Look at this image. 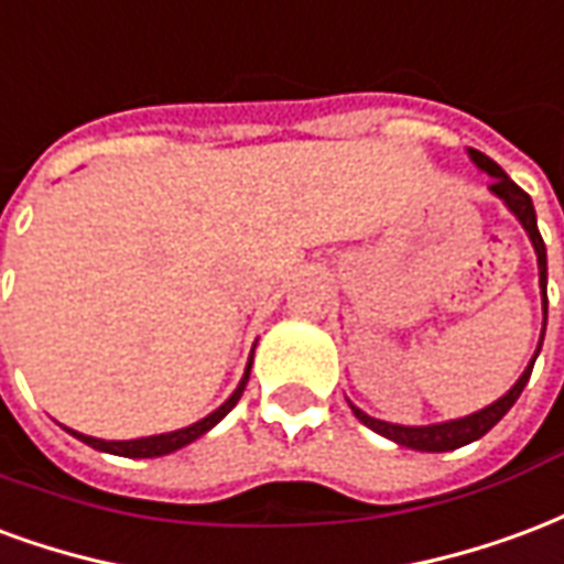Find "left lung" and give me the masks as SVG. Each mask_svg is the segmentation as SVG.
<instances>
[{"label":"left lung","instance_id":"8db88e82","mask_svg":"<svg viewBox=\"0 0 564 564\" xmlns=\"http://www.w3.org/2000/svg\"><path fill=\"white\" fill-rule=\"evenodd\" d=\"M471 155V162L478 164L480 171H487L492 176L490 192L496 197L505 200V207L511 209L513 216L520 219V225L529 234V240L535 246L538 254V276H541V294H544V315H546V246L541 240V231H538V219H535V207H532V197L525 195L523 188L513 183L511 176L501 171L499 164L492 162L490 155H484L478 150H468ZM541 343H544V333H541ZM541 351V348H538ZM535 351V357H538ZM535 357L529 360V367L520 378H517V384H513L501 400H496L487 409H480V412L468 414V417H456V421L447 423H430V426H400V423H388V421H378V417H369L367 412H360L357 405H351V412L364 426H369L372 433L384 435L390 442H397L402 447H412V451H430V454H442V451H456V447L468 445V442H475L480 435H487L496 426V423L505 417V414L511 412V405L520 400V393L529 384V376H532V367H535Z\"/></svg>","mask_w":564,"mask_h":564}]
</instances>
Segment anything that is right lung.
Returning a JSON list of instances; mask_svg holds the SVG:
<instances>
[{
  "instance_id": "1",
  "label": "right lung",
  "mask_w": 564,
  "mask_h": 564,
  "mask_svg": "<svg viewBox=\"0 0 564 564\" xmlns=\"http://www.w3.org/2000/svg\"><path fill=\"white\" fill-rule=\"evenodd\" d=\"M249 369H252V360H249V367H246V376L240 378V384H237V390H234L228 400L221 402L219 409L213 414H207L204 421L192 423V426H183V430H174V433H162V435H147V438H131V442H105V438H93V435H84V433H74V430H68V433L74 435V438H80V442H86L89 447H96V451H108V454H117V456H138V459H147V456H164V454H174V451H180V447L192 445L195 438H200L204 433H209L216 423L225 417V414L231 412L234 405L240 402L242 390H246V381H249Z\"/></svg>"
}]
</instances>
